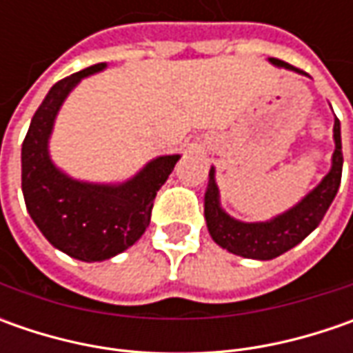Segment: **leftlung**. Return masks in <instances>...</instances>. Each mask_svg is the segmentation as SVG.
<instances>
[{
    "mask_svg": "<svg viewBox=\"0 0 353 353\" xmlns=\"http://www.w3.org/2000/svg\"><path fill=\"white\" fill-rule=\"evenodd\" d=\"M271 62L283 68L301 72V68H294L289 62L277 61V59H271ZM334 141H336V151L332 157V169L324 176V181L303 202H299L294 208L269 222L243 224L230 218L220 208V198H218L220 194H218V186L214 183V169H212L210 184L204 196V216L208 222L212 239L236 255L250 259H263V261L275 259L281 253L292 250L296 243H301L322 222L324 214L330 208L334 196L340 188L344 155H342L338 117L334 121Z\"/></svg>",
    "mask_w": 353,
    "mask_h": 353,
    "instance_id": "obj_1",
    "label": "left lung"
}]
</instances>
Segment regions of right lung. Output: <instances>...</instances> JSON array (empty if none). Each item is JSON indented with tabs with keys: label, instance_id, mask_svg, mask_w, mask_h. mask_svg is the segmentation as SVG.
<instances>
[{
	"label": "right lung",
	"instance_id": "add662e5",
	"mask_svg": "<svg viewBox=\"0 0 353 353\" xmlns=\"http://www.w3.org/2000/svg\"><path fill=\"white\" fill-rule=\"evenodd\" d=\"M103 62L59 80L34 112L21 149V188L27 210L43 236L80 261H103L131 248L145 234L159 188L179 155L159 157L119 186L78 183L48 159L52 121L68 92Z\"/></svg>",
	"mask_w": 353,
	"mask_h": 353
}]
</instances>
